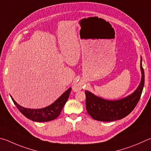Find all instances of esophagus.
Here are the masks:
<instances>
[{"label":"esophagus","mask_w":151,"mask_h":151,"mask_svg":"<svg viewBox=\"0 0 151 151\" xmlns=\"http://www.w3.org/2000/svg\"><path fill=\"white\" fill-rule=\"evenodd\" d=\"M73 89L75 92H77L78 91V90H80L82 89V86L80 84H75V85H74V86L73 87Z\"/></svg>","instance_id":"obj_1"}]
</instances>
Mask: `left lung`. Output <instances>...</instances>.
I'll use <instances>...</instances> for the list:
<instances>
[{"mask_svg": "<svg viewBox=\"0 0 151 151\" xmlns=\"http://www.w3.org/2000/svg\"><path fill=\"white\" fill-rule=\"evenodd\" d=\"M141 81L133 94L118 100H107L86 90V106L88 113L93 119L100 122H112L128 116L137 104L145 84V73L141 58Z\"/></svg>", "mask_w": 151, "mask_h": 151, "instance_id": "1", "label": "left lung"}]
</instances>
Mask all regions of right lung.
I'll return each mask as SVG.
<instances>
[{
  "instance_id": "obj_1",
  "label": "right lung",
  "mask_w": 151,
  "mask_h": 151,
  "mask_svg": "<svg viewBox=\"0 0 151 151\" xmlns=\"http://www.w3.org/2000/svg\"><path fill=\"white\" fill-rule=\"evenodd\" d=\"M71 91V88L66 90L55 102L50 106L42 109H29L21 106L16 103L12 97L11 98L17 108L22 114L27 118L34 122H46L56 119L58 117L63 108L65 103L67 102Z\"/></svg>"
}]
</instances>
